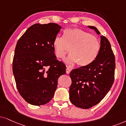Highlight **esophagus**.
Wrapping results in <instances>:
<instances>
[{"label": "esophagus", "instance_id": "34e87169", "mask_svg": "<svg viewBox=\"0 0 126 126\" xmlns=\"http://www.w3.org/2000/svg\"><path fill=\"white\" fill-rule=\"evenodd\" d=\"M70 71H71V70H70V68H69L68 67H67L66 68V73L68 74L70 73Z\"/></svg>", "mask_w": 126, "mask_h": 126}]
</instances>
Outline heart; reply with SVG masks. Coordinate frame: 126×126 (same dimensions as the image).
I'll return each instance as SVG.
<instances>
[{"label":"heart","mask_w":126,"mask_h":126,"mask_svg":"<svg viewBox=\"0 0 126 126\" xmlns=\"http://www.w3.org/2000/svg\"><path fill=\"white\" fill-rule=\"evenodd\" d=\"M53 47L58 58H64L70 49L71 54L65 62L69 64L77 63L78 66L84 67L92 63L97 58L100 42L98 38L88 32L79 28H71L65 30L64 37H55Z\"/></svg>","instance_id":"b5f03b06"}]
</instances>
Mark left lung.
<instances>
[{"mask_svg": "<svg viewBox=\"0 0 126 126\" xmlns=\"http://www.w3.org/2000/svg\"><path fill=\"white\" fill-rule=\"evenodd\" d=\"M97 34L94 26H88ZM100 49L95 59L90 64L72 70L70 99L77 107L88 109L99 103L111 88L115 78V58L110 41L101 36Z\"/></svg>", "mask_w": 126, "mask_h": 126, "instance_id": "obj_1", "label": "left lung"}]
</instances>
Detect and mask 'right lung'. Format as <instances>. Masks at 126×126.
I'll return each instance as SVG.
<instances>
[{
	"label": "right lung",
	"mask_w": 126,
	"mask_h": 126,
	"mask_svg": "<svg viewBox=\"0 0 126 126\" xmlns=\"http://www.w3.org/2000/svg\"><path fill=\"white\" fill-rule=\"evenodd\" d=\"M61 29L55 23H36L16 43L13 72L20 95L32 105H44L51 101L59 77L66 74V66L56 60L53 47Z\"/></svg>",
	"instance_id": "add662e5"
}]
</instances>
